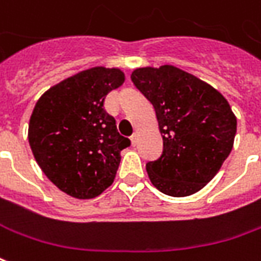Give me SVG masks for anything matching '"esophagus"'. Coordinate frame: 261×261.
<instances>
[{
	"label": "esophagus",
	"instance_id": "esophagus-1",
	"mask_svg": "<svg viewBox=\"0 0 261 261\" xmlns=\"http://www.w3.org/2000/svg\"><path fill=\"white\" fill-rule=\"evenodd\" d=\"M137 143H138V134L134 133V134L131 136V144H133V145H137Z\"/></svg>",
	"mask_w": 261,
	"mask_h": 261
}]
</instances>
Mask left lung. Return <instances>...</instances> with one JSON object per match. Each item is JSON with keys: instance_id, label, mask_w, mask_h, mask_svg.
<instances>
[{"instance_id": "8db88e82", "label": "left lung", "mask_w": 261, "mask_h": 261, "mask_svg": "<svg viewBox=\"0 0 261 261\" xmlns=\"http://www.w3.org/2000/svg\"><path fill=\"white\" fill-rule=\"evenodd\" d=\"M136 87L154 106L164 148L147 164L162 194L182 198L200 191L219 172L234 143L238 120L227 100L209 83L179 67H138Z\"/></svg>"}]
</instances>
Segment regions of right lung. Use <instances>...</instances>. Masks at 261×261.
<instances>
[{"label":"right lung","mask_w":261,"mask_h":261,"mask_svg":"<svg viewBox=\"0 0 261 261\" xmlns=\"http://www.w3.org/2000/svg\"><path fill=\"white\" fill-rule=\"evenodd\" d=\"M124 80L117 67H90L52 86L36 101L29 145L43 174L69 196L92 199L116 178L120 152L130 140L118 134L103 105Z\"/></svg>","instance_id":"add662e5"}]
</instances>
